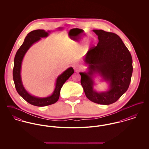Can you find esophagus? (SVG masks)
I'll return each mask as SVG.
<instances>
[{"label": "esophagus", "mask_w": 149, "mask_h": 149, "mask_svg": "<svg viewBox=\"0 0 149 149\" xmlns=\"http://www.w3.org/2000/svg\"><path fill=\"white\" fill-rule=\"evenodd\" d=\"M72 66H73L74 69L75 71H77V72L80 71V70L81 69V66H80V65H79L78 64H75V65H74Z\"/></svg>", "instance_id": "34e87169"}]
</instances>
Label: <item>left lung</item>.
<instances>
[{
	"mask_svg": "<svg viewBox=\"0 0 149 149\" xmlns=\"http://www.w3.org/2000/svg\"><path fill=\"white\" fill-rule=\"evenodd\" d=\"M98 36L97 46L88 50L84 62L87 72H80L85 95L93 102L108 105L116 102L127 91L132 74V58L120 37L112 32L93 29ZM99 73L109 83V90L97 93L93 88V77Z\"/></svg>",
	"mask_w": 149,
	"mask_h": 149,
	"instance_id": "8db88e82",
	"label": "left lung"
}]
</instances>
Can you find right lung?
<instances>
[{"mask_svg": "<svg viewBox=\"0 0 149 149\" xmlns=\"http://www.w3.org/2000/svg\"><path fill=\"white\" fill-rule=\"evenodd\" d=\"M59 29H61L59 28ZM50 32V31L46 32L43 29H37L29 32L26 37L24 42L17 51L14 57L13 77L15 89L18 93L23 99L29 104L35 106H46L56 103L59 98L60 91L64 83L71 77L74 72L73 68L71 67L60 75L57 78L55 88L54 92L49 97L45 98L36 97L31 95L24 89L22 82L21 76L23 58L27 51L33 43L40 40L41 38L47 37Z\"/></svg>", "mask_w": 149, "mask_h": 149, "instance_id": "1", "label": "right lung"}]
</instances>
